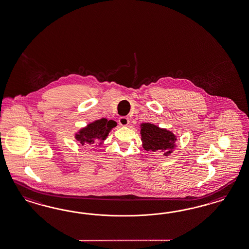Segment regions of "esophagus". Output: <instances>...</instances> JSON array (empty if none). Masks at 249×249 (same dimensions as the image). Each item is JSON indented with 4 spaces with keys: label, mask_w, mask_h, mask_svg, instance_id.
<instances>
[{
    "label": "esophagus",
    "mask_w": 249,
    "mask_h": 249,
    "mask_svg": "<svg viewBox=\"0 0 249 249\" xmlns=\"http://www.w3.org/2000/svg\"><path fill=\"white\" fill-rule=\"evenodd\" d=\"M119 122L122 126H127V124L129 123V120H128L127 117H121L119 119Z\"/></svg>",
    "instance_id": "esophagus-1"
}]
</instances>
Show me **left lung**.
<instances>
[{
    "instance_id": "obj_1",
    "label": "left lung",
    "mask_w": 249,
    "mask_h": 249,
    "mask_svg": "<svg viewBox=\"0 0 249 249\" xmlns=\"http://www.w3.org/2000/svg\"><path fill=\"white\" fill-rule=\"evenodd\" d=\"M140 127L142 146L146 151L164 152V156H169L176 147V136L172 131L151 123H142Z\"/></svg>"
}]
</instances>
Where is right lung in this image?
Segmentation results:
<instances>
[{"label": "right lung", "instance_id": "1", "mask_svg": "<svg viewBox=\"0 0 249 249\" xmlns=\"http://www.w3.org/2000/svg\"><path fill=\"white\" fill-rule=\"evenodd\" d=\"M117 126V122L114 121H108L107 119H101L95 122L89 123L86 127L81 128L75 134V140L79 141L82 146H87L91 144L100 145L103 140H106L109 131Z\"/></svg>", "mask_w": 249, "mask_h": 249}]
</instances>
